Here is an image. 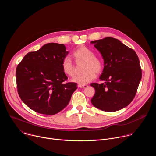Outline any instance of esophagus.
<instances>
[{
    "instance_id": "34e87169",
    "label": "esophagus",
    "mask_w": 156,
    "mask_h": 156,
    "mask_svg": "<svg viewBox=\"0 0 156 156\" xmlns=\"http://www.w3.org/2000/svg\"><path fill=\"white\" fill-rule=\"evenodd\" d=\"M78 86L79 87H81V88H85V87H87V85H86V84H79L78 85Z\"/></svg>"
}]
</instances>
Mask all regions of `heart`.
<instances>
[{
    "mask_svg": "<svg viewBox=\"0 0 156 156\" xmlns=\"http://www.w3.org/2000/svg\"><path fill=\"white\" fill-rule=\"evenodd\" d=\"M76 62H84L82 74L75 76L72 81L81 84H87L93 80L96 73H99L103 69L102 60L96 57L95 52L86 46H81L77 48L73 54ZM62 68L63 73L69 76L75 75L74 66L71 58L65 57L62 62Z\"/></svg>",
    "mask_w": 156,
    "mask_h": 156,
    "instance_id": "obj_1",
    "label": "heart"
}]
</instances>
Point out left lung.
I'll list each match as a JSON object with an SVG mask.
<instances>
[{
  "instance_id": "8db88e82",
  "label": "left lung",
  "mask_w": 156,
  "mask_h": 156,
  "mask_svg": "<svg viewBox=\"0 0 156 156\" xmlns=\"http://www.w3.org/2000/svg\"><path fill=\"white\" fill-rule=\"evenodd\" d=\"M100 52L104 66L99 78L104 83L91 84L95 89L93 105L103 111L115 112L134 99L142 72L134 50L115 38L107 37L91 42Z\"/></svg>"
}]
</instances>
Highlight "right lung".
Listing matches in <instances>:
<instances>
[{
	"label": "right lung",
	"mask_w": 156,
	"mask_h": 156,
	"mask_svg": "<svg viewBox=\"0 0 156 156\" xmlns=\"http://www.w3.org/2000/svg\"><path fill=\"white\" fill-rule=\"evenodd\" d=\"M68 54L63 44L48 43L28 53L18 65V94L35 112L54 115L69 104L77 84L64 83L68 78L62 70V62Z\"/></svg>",
	"instance_id": "1"
}]
</instances>
